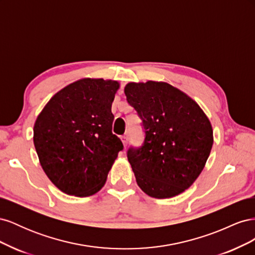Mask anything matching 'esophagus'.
<instances>
[{
  "instance_id": "obj_1",
  "label": "esophagus",
  "mask_w": 255,
  "mask_h": 255,
  "mask_svg": "<svg viewBox=\"0 0 255 255\" xmlns=\"http://www.w3.org/2000/svg\"><path fill=\"white\" fill-rule=\"evenodd\" d=\"M121 141H122L123 145L127 146V144H128V135H127V134L123 135V136L121 137Z\"/></svg>"
}]
</instances>
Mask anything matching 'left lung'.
Wrapping results in <instances>:
<instances>
[{
  "label": "left lung",
  "instance_id": "1",
  "mask_svg": "<svg viewBox=\"0 0 255 255\" xmlns=\"http://www.w3.org/2000/svg\"><path fill=\"white\" fill-rule=\"evenodd\" d=\"M125 94L145 132L141 148L128 151L137 185L156 199L182 194L210 156L214 142L210 119L194 99L167 82H130Z\"/></svg>",
  "mask_w": 255,
  "mask_h": 255
}]
</instances>
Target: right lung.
<instances>
[{"instance_id":"obj_1","label":"right lung","mask_w":255,"mask_h":255,"mask_svg":"<svg viewBox=\"0 0 255 255\" xmlns=\"http://www.w3.org/2000/svg\"><path fill=\"white\" fill-rule=\"evenodd\" d=\"M114 80L84 78L57 91L38 115L34 145L44 173L67 195L89 197L106 182L123 145L112 132Z\"/></svg>"}]
</instances>
